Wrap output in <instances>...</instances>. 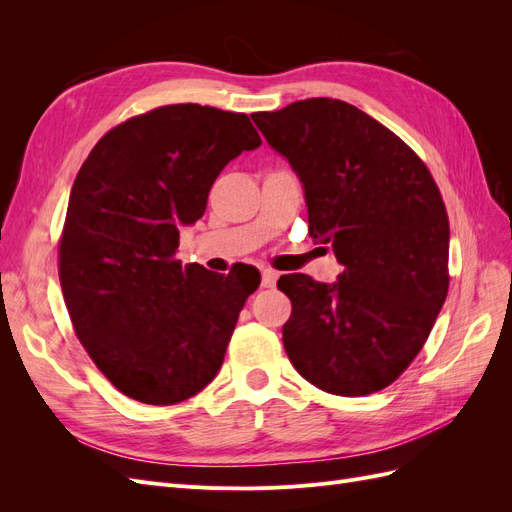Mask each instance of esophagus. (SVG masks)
<instances>
[{
	"mask_svg": "<svg viewBox=\"0 0 512 512\" xmlns=\"http://www.w3.org/2000/svg\"><path fill=\"white\" fill-rule=\"evenodd\" d=\"M260 275H262V288H273L275 286V282H277V273L275 271L262 269Z\"/></svg>",
	"mask_w": 512,
	"mask_h": 512,
	"instance_id": "34e87169",
	"label": "esophagus"
}]
</instances>
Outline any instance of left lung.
<instances>
[{
	"instance_id": "8db88e82",
	"label": "left lung",
	"mask_w": 512,
	"mask_h": 512,
	"mask_svg": "<svg viewBox=\"0 0 512 512\" xmlns=\"http://www.w3.org/2000/svg\"><path fill=\"white\" fill-rule=\"evenodd\" d=\"M303 183L309 235L331 243L335 284L282 275L284 348L318 389L361 397L395 382L427 342L448 292V215L423 160L333 98L254 113Z\"/></svg>"
}]
</instances>
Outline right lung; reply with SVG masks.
Instances as JSON below:
<instances>
[{"label": "right lung", "instance_id": "add662e5", "mask_svg": "<svg viewBox=\"0 0 512 512\" xmlns=\"http://www.w3.org/2000/svg\"><path fill=\"white\" fill-rule=\"evenodd\" d=\"M243 113L170 104L106 132L74 179L59 282L76 337L117 391L173 406L218 374L260 280L175 258L222 168L260 147Z\"/></svg>", "mask_w": 512, "mask_h": 512}]
</instances>
